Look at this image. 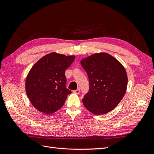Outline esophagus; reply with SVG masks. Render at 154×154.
I'll return each instance as SVG.
<instances>
[{
  "label": "esophagus",
  "mask_w": 154,
  "mask_h": 154,
  "mask_svg": "<svg viewBox=\"0 0 154 154\" xmlns=\"http://www.w3.org/2000/svg\"><path fill=\"white\" fill-rule=\"evenodd\" d=\"M73 92H74V93H75V94H80V88H78V89H76V90H75V91H73Z\"/></svg>",
  "instance_id": "34e87169"
}]
</instances>
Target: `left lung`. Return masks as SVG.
Instances as JSON below:
<instances>
[{"instance_id":"left-lung-1","label":"left lung","mask_w":154,"mask_h":154,"mask_svg":"<svg viewBox=\"0 0 154 154\" xmlns=\"http://www.w3.org/2000/svg\"><path fill=\"white\" fill-rule=\"evenodd\" d=\"M87 72L89 90L82 101L95 115L109 112L117 106L127 91L128 78L123 65L108 53H100L81 60Z\"/></svg>"}]
</instances>
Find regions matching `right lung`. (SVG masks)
<instances>
[{"label":"right lung","mask_w":154,"mask_h":154,"mask_svg":"<svg viewBox=\"0 0 154 154\" xmlns=\"http://www.w3.org/2000/svg\"><path fill=\"white\" fill-rule=\"evenodd\" d=\"M75 56L51 53L41 58L32 67L26 80L27 97L35 108L51 114L63 106L71 91L66 88V70Z\"/></svg>","instance_id":"obj_1"}]
</instances>
